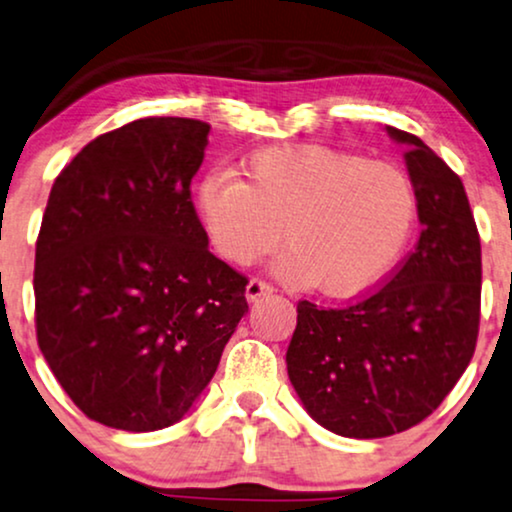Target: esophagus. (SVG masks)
Masks as SVG:
<instances>
[{"mask_svg":"<svg viewBox=\"0 0 512 512\" xmlns=\"http://www.w3.org/2000/svg\"><path fill=\"white\" fill-rule=\"evenodd\" d=\"M271 293H274V286L264 281V278H250L248 286H245V297H248V300H257V297Z\"/></svg>","mask_w":512,"mask_h":512,"instance_id":"obj_1","label":"esophagus"}]
</instances>
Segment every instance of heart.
Masks as SVG:
<instances>
[{"label":"heart","instance_id":"1","mask_svg":"<svg viewBox=\"0 0 512 512\" xmlns=\"http://www.w3.org/2000/svg\"><path fill=\"white\" fill-rule=\"evenodd\" d=\"M241 174L215 170L198 186V217L212 248L248 267L281 248L286 231L281 271L321 295L373 288L416 231V186L387 160L288 144L250 153Z\"/></svg>","mask_w":512,"mask_h":512}]
</instances>
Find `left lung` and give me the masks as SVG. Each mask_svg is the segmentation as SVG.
<instances>
[{
  "instance_id": "left-lung-1",
  "label": "left lung",
  "mask_w": 512,
  "mask_h": 512,
  "mask_svg": "<svg viewBox=\"0 0 512 512\" xmlns=\"http://www.w3.org/2000/svg\"><path fill=\"white\" fill-rule=\"evenodd\" d=\"M406 144L420 238L390 278L345 307L297 302L286 361L316 423L378 439L425 420L454 390L480 333L482 245L463 181L416 134Z\"/></svg>"
}]
</instances>
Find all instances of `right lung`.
<instances>
[{
  "instance_id": "right-lung-1",
  "label": "right lung",
  "mask_w": 512,
  "mask_h": 512,
  "mask_svg": "<svg viewBox=\"0 0 512 512\" xmlns=\"http://www.w3.org/2000/svg\"><path fill=\"white\" fill-rule=\"evenodd\" d=\"M210 125L144 118L89 141L51 186L35 248L37 345L84 416L174 425L248 312L191 200Z\"/></svg>"
}]
</instances>
